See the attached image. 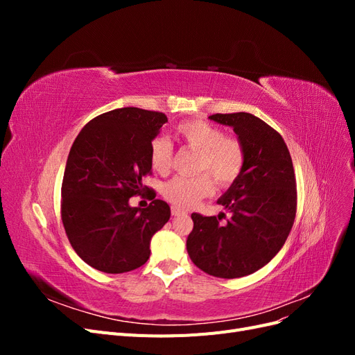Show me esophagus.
<instances>
[{"label":"esophagus","instance_id":"1","mask_svg":"<svg viewBox=\"0 0 355 355\" xmlns=\"http://www.w3.org/2000/svg\"><path fill=\"white\" fill-rule=\"evenodd\" d=\"M171 214H173V216H180V214H187V211L182 210L180 207L173 206V207H171Z\"/></svg>","mask_w":355,"mask_h":355}]
</instances>
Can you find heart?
Listing matches in <instances>:
<instances>
[{
    "label": "heart",
    "mask_w": 355,
    "mask_h": 355,
    "mask_svg": "<svg viewBox=\"0 0 355 355\" xmlns=\"http://www.w3.org/2000/svg\"><path fill=\"white\" fill-rule=\"evenodd\" d=\"M176 137L185 146L198 151L197 176H175L161 188V192L176 207L188 209L209 197L214 184L231 187L244 171L247 153L239 136L223 135V130L210 121L196 118L176 125ZM173 163V145L163 135L149 142V164L154 171L166 173Z\"/></svg>",
    "instance_id": "b5f03b06"
}]
</instances>
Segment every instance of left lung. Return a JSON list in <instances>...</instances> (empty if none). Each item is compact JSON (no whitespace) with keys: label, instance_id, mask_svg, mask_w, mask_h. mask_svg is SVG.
<instances>
[{"label":"left lung","instance_id":"1","mask_svg":"<svg viewBox=\"0 0 355 355\" xmlns=\"http://www.w3.org/2000/svg\"><path fill=\"white\" fill-rule=\"evenodd\" d=\"M210 120L231 125L247 153L243 175L219 198L231 216L192 213L187 240L191 261L219 278L253 274L280 252L293 227L297 206L292 157L282 135L249 112L213 114Z\"/></svg>","mask_w":355,"mask_h":355}]
</instances>
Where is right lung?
Wrapping results in <instances>:
<instances>
[{
  "label": "right lung",
  "instance_id": "1",
  "mask_svg": "<svg viewBox=\"0 0 355 355\" xmlns=\"http://www.w3.org/2000/svg\"><path fill=\"white\" fill-rule=\"evenodd\" d=\"M167 123L158 111L120 108L83 127L68 155L62 182L60 216L81 259L106 274L133 271L149 259V241L170 219V207L155 198L145 209L128 198L148 187L149 142Z\"/></svg>",
  "mask_w": 355,
  "mask_h": 355
}]
</instances>
